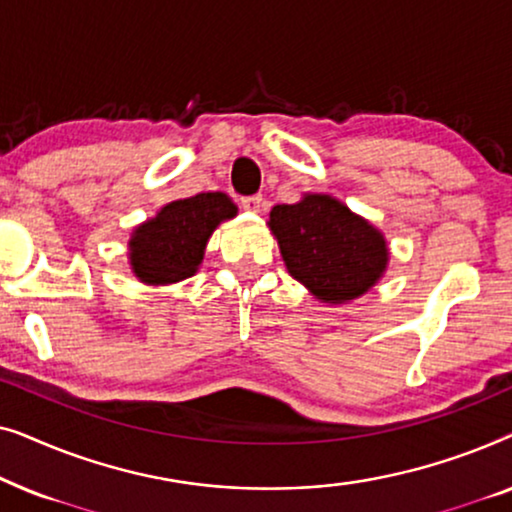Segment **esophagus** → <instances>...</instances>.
Listing matches in <instances>:
<instances>
[{
	"mask_svg": "<svg viewBox=\"0 0 512 512\" xmlns=\"http://www.w3.org/2000/svg\"><path fill=\"white\" fill-rule=\"evenodd\" d=\"M242 207L247 209V212H261L265 207V198L263 195H247V198H242Z\"/></svg>",
	"mask_w": 512,
	"mask_h": 512,
	"instance_id": "esophagus-1",
	"label": "esophagus"
}]
</instances>
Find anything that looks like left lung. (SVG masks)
<instances>
[{"label": "left lung", "instance_id": "left-lung-1", "mask_svg": "<svg viewBox=\"0 0 512 512\" xmlns=\"http://www.w3.org/2000/svg\"><path fill=\"white\" fill-rule=\"evenodd\" d=\"M270 228L291 275L324 303L359 298L387 265L384 237L328 195L275 205Z\"/></svg>", "mask_w": 512, "mask_h": 512}]
</instances>
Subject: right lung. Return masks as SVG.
I'll use <instances>...</instances> for the list:
<instances>
[{"label": "right lung", "mask_w": 512, "mask_h": 512, "mask_svg": "<svg viewBox=\"0 0 512 512\" xmlns=\"http://www.w3.org/2000/svg\"><path fill=\"white\" fill-rule=\"evenodd\" d=\"M235 214L237 207L226 193H198L170 202L132 235V270L146 284H172L191 277L202 263L212 230Z\"/></svg>", "instance_id": "right-lung-1"}]
</instances>
